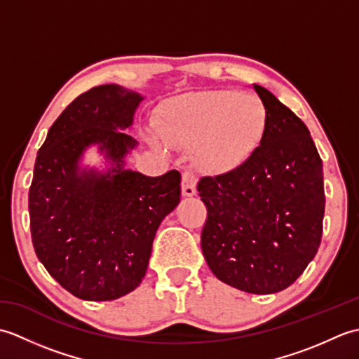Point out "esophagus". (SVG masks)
<instances>
[{
	"instance_id": "esophagus-1",
	"label": "esophagus",
	"mask_w": 359,
	"mask_h": 359,
	"mask_svg": "<svg viewBox=\"0 0 359 359\" xmlns=\"http://www.w3.org/2000/svg\"><path fill=\"white\" fill-rule=\"evenodd\" d=\"M197 177L193 171H185L182 174V194L185 197H191L196 194Z\"/></svg>"
}]
</instances>
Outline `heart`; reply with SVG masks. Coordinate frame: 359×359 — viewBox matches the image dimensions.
I'll return each mask as SVG.
<instances>
[{
  "label": "heart",
  "instance_id": "b5f03b06",
  "mask_svg": "<svg viewBox=\"0 0 359 359\" xmlns=\"http://www.w3.org/2000/svg\"><path fill=\"white\" fill-rule=\"evenodd\" d=\"M269 109L261 98L238 90H203L168 103L158 131L174 147H196L211 171L234 170L262 143Z\"/></svg>",
  "mask_w": 359,
  "mask_h": 359
}]
</instances>
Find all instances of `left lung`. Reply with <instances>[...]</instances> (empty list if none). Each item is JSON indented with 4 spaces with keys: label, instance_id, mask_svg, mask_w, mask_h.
I'll use <instances>...</instances> for the list:
<instances>
[{
    "label": "left lung",
    "instance_id": "1",
    "mask_svg": "<svg viewBox=\"0 0 359 359\" xmlns=\"http://www.w3.org/2000/svg\"><path fill=\"white\" fill-rule=\"evenodd\" d=\"M255 89L269 128L241 166L199 180L208 210L201 245L217 279L270 294L292 285L318 253L325 194L323 160L306 123L270 90Z\"/></svg>",
    "mask_w": 359,
    "mask_h": 359
}]
</instances>
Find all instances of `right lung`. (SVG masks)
<instances>
[{
  "mask_svg": "<svg viewBox=\"0 0 359 359\" xmlns=\"http://www.w3.org/2000/svg\"><path fill=\"white\" fill-rule=\"evenodd\" d=\"M140 94L103 85L79 95L53 121L36 154L29 188L35 253L67 292L112 301L139 287L160 222L180 202V172L148 177L125 170L137 142L133 125ZM89 144L114 163L108 173L79 171Z\"/></svg>",
  "mask_w": 359,
  "mask_h": 359,
  "instance_id": "obj_1",
  "label": "right lung"
}]
</instances>
